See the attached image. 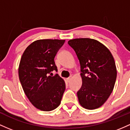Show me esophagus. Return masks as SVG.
Returning a JSON list of instances; mask_svg holds the SVG:
<instances>
[{"label": "esophagus", "mask_w": 130, "mask_h": 130, "mask_svg": "<svg viewBox=\"0 0 130 130\" xmlns=\"http://www.w3.org/2000/svg\"><path fill=\"white\" fill-rule=\"evenodd\" d=\"M71 78H72V77H71V76L68 77V78H67V81H68V82H69L71 80Z\"/></svg>", "instance_id": "obj_1"}]
</instances>
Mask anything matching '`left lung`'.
<instances>
[{
    "label": "left lung",
    "instance_id": "left-lung-1",
    "mask_svg": "<svg viewBox=\"0 0 130 130\" xmlns=\"http://www.w3.org/2000/svg\"><path fill=\"white\" fill-rule=\"evenodd\" d=\"M68 44L75 51L80 64L82 85L77 92L84 108L93 110L101 107L113 91L117 78L114 59L109 50L96 40L80 38Z\"/></svg>",
    "mask_w": 130,
    "mask_h": 130
}]
</instances>
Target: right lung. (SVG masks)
<instances>
[{
  "instance_id": "add662e5",
  "label": "right lung",
  "mask_w": 130,
  "mask_h": 130,
  "mask_svg": "<svg viewBox=\"0 0 130 130\" xmlns=\"http://www.w3.org/2000/svg\"><path fill=\"white\" fill-rule=\"evenodd\" d=\"M65 40L41 39L26 48L22 55L18 75L24 92L35 107L51 111L60 104L66 89L65 82L58 74L55 56Z\"/></svg>"
}]
</instances>
